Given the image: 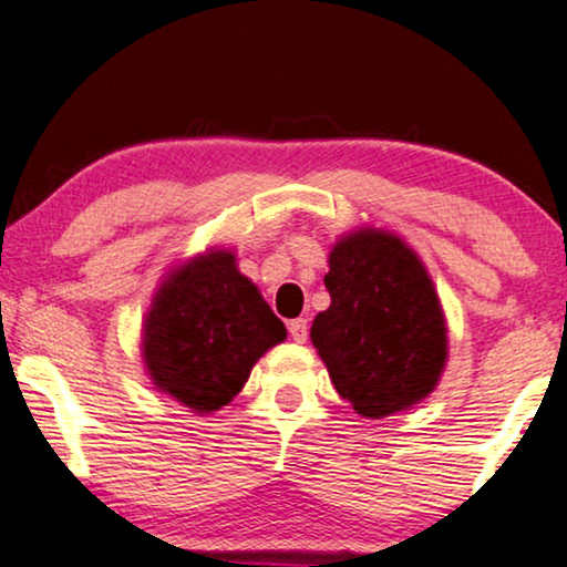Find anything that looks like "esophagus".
<instances>
[{
  "label": "esophagus",
  "instance_id": "1",
  "mask_svg": "<svg viewBox=\"0 0 567 567\" xmlns=\"http://www.w3.org/2000/svg\"><path fill=\"white\" fill-rule=\"evenodd\" d=\"M289 334H291V340L293 342H303L307 340V334H309V322L307 319H291L289 322Z\"/></svg>",
  "mask_w": 567,
  "mask_h": 567
}]
</instances>
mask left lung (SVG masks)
<instances>
[{"instance_id":"1","label":"left lung","mask_w":567,"mask_h":567,"mask_svg":"<svg viewBox=\"0 0 567 567\" xmlns=\"http://www.w3.org/2000/svg\"><path fill=\"white\" fill-rule=\"evenodd\" d=\"M324 286L332 303L315 317L311 342L360 416L383 420L434 391L447 330L414 250L381 229H360L334 245Z\"/></svg>"}]
</instances>
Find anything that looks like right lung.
I'll return each mask as SVG.
<instances>
[{"label":"right lung","mask_w":567,"mask_h":567,"mask_svg":"<svg viewBox=\"0 0 567 567\" xmlns=\"http://www.w3.org/2000/svg\"><path fill=\"white\" fill-rule=\"evenodd\" d=\"M286 327L235 266L209 252L171 274L145 319L143 355L153 383L196 414L217 412L248 381Z\"/></svg>","instance_id":"obj_1"}]
</instances>
